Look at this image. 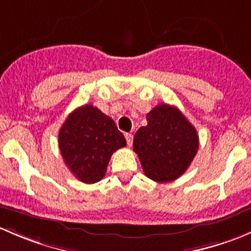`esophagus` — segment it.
<instances>
[{
  "label": "esophagus",
  "mask_w": 251,
  "mask_h": 251,
  "mask_svg": "<svg viewBox=\"0 0 251 251\" xmlns=\"http://www.w3.org/2000/svg\"><path fill=\"white\" fill-rule=\"evenodd\" d=\"M125 136H126V145H128V146H131V144H133V135L126 133Z\"/></svg>",
  "instance_id": "esophagus-1"
}]
</instances>
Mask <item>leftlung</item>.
Segmentation results:
<instances>
[{"label": "left lung", "instance_id": "8db88e82", "mask_svg": "<svg viewBox=\"0 0 251 251\" xmlns=\"http://www.w3.org/2000/svg\"><path fill=\"white\" fill-rule=\"evenodd\" d=\"M133 147L145 175L156 182L174 181L190 167L200 146L196 128L175 106L161 104L146 116Z\"/></svg>", "mask_w": 251, "mask_h": 251}]
</instances>
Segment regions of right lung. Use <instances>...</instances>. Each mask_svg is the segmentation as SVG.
Wrapping results in <instances>:
<instances>
[{"mask_svg":"<svg viewBox=\"0 0 251 251\" xmlns=\"http://www.w3.org/2000/svg\"><path fill=\"white\" fill-rule=\"evenodd\" d=\"M126 145L112 118L93 105L71 112L59 131V149L72 174L94 183L105 176L115 151Z\"/></svg>","mask_w":251,"mask_h":251,"instance_id":"1","label":"right lung"}]
</instances>
